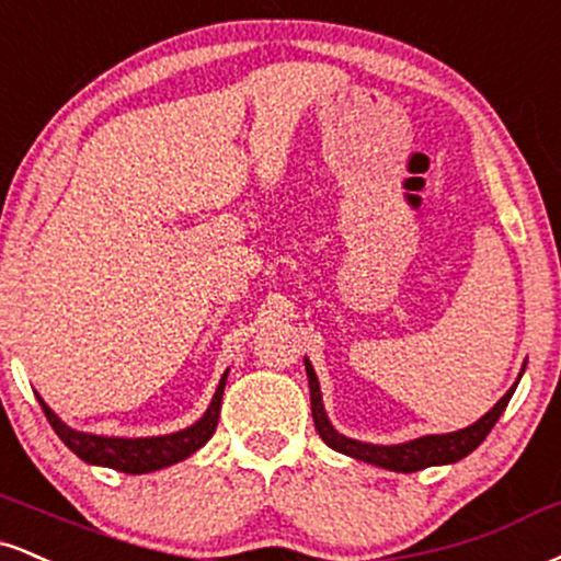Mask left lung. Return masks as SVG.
Returning a JSON list of instances; mask_svg holds the SVG:
<instances>
[{"mask_svg":"<svg viewBox=\"0 0 561 561\" xmlns=\"http://www.w3.org/2000/svg\"><path fill=\"white\" fill-rule=\"evenodd\" d=\"M306 374H308V387H310V413H313L316 431H319L323 444L336 451H342V455L355 457V460L379 465V468H387V470H397V473H415V470L431 468V465H449V462L462 460V457H468L470 451H473L478 444L489 436V431L496 426L499 415L504 413V408L510 404L517 387L515 381V387H512L507 394H504L502 400H499L494 408L481 417V421H476L473 426L455 431V434L421 436V438H413V442L381 447V444L355 442V438L336 434L332 423H329L327 410H323L319 379H316V370L310 366L308 357H306Z\"/></svg>","mask_w":561,"mask_h":561,"instance_id":"8db88e82","label":"left lung"}]
</instances>
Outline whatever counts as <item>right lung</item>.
<instances>
[{
	"mask_svg": "<svg viewBox=\"0 0 561 561\" xmlns=\"http://www.w3.org/2000/svg\"><path fill=\"white\" fill-rule=\"evenodd\" d=\"M227 374L221 376L219 387L208 410L201 421H195L191 428H182L178 434L167 436H146V438H119V436H96V434H83V431L70 428L67 423L59 421L54 415V410L46 404L42 397V410L46 421L51 423V428L57 431V436L70 447L80 460L91 465H104V468L119 470V473H151V470L170 468L174 462H182L185 457H191L193 451H198L208 438L214 436L216 423H219V410H221V394H225Z\"/></svg>",
	"mask_w": 561,
	"mask_h": 561,
	"instance_id": "add662e5",
	"label": "right lung"
}]
</instances>
